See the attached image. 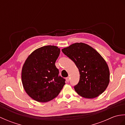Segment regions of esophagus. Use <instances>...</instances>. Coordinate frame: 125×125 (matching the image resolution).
Returning a JSON list of instances; mask_svg holds the SVG:
<instances>
[{"instance_id":"1","label":"esophagus","mask_w":125,"mask_h":125,"mask_svg":"<svg viewBox=\"0 0 125 125\" xmlns=\"http://www.w3.org/2000/svg\"><path fill=\"white\" fill-rule=\"evenodd\" d=\"M70 81V78L69 77H68L66 78V81H67V82H69Z\"/></svg>"}]
</instances>
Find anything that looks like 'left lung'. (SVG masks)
Returning <instances> with one entry per match:
<instances>
[{
	"instance_id": "1",
	"label": "left lung",
	"mask_w": 125,
	"mask_h": 125,
	"mask_svg": "<svg viewBox=\"0 0 125 125\" xmlns=\"http://www.w3.org/2000/svg\"><path fill=\"white\" fill-rule=\"evenodd\" d=\"M75 63L80 78L74 89L86 98L99 96L106 89L110 82V71L106 61L93 48L84 43H75L62 49Z\"/></svg>"
}]
</instances>
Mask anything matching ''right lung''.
Wrapping results in <instances>:
<instances>
[{"mask_svg": "<svg viewBox=\"0 0 125 125\" xmlns=\"http://www.w3.org/2000/svg\"><path fill=\"white\" fill-rule=\"evenodd\" d=\"M60 49L46 46L36 49L29 56L23 65L21 78L25 91L39 102H47L56 97L65 84L58 76L55 63Z\"/></svg>", "mask_w": 125, "mask_h": 125, "instance_id": "obj_1", "label": "right lung"}]
</instances>
